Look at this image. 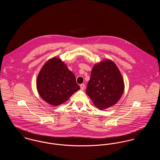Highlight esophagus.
<instances>
[{"label": "esophagus", "mask_w": 160, "mask_h": 160, "mask_svg": "<svg viewBox=\"0 0 160 160\" xmlns=\"http://www.w3.org/2000/svg\"><path fill=\"white\" fill-rule=\"evenodd\" d=\"M80 88H81L82 90H84V88H85V85H84V84H81L80 85Z\"/></svg>", "instance_id": "esophagus-1"}]
</instances>
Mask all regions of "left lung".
Masks as SVG:
<instances>
[{"mask_svg":"<svg viewBox=\"0 0 160 160\" xmlns=\"http://www.w3.org/2000/svg\"><path fill=\"white\" fill-rule=\"evenodd\" d=\"M124 88L119 69L113 61L106 59L93 67L86 92L94 105L103 110L119 101Z\"/></svg>","mask_w":160,"mask_h":160,"instance_id":"8db88e82","label":"left lung"}]
</instances>
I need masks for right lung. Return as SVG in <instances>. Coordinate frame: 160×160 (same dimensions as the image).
I'll list each match as a JSON object with an SVG mask.
<instances>
[{
  "instance_id": "obj_1",
  "label": "right lung",
  "mask_w": 160,
  "mask_h": 160,
  "mask_svg": "<svg viewBox=\"0 0 160 160\" xmlns=\"http://www.w3.org/2000/svg\"><path fill=\"white\" fill-rule=\"evenodd\" d=\"M37 88L42 99L54 106L66 102L80 89L74 74L61 59L56 57L49 59L41 69Z\"/></svg>"
}]
</instances>
